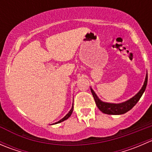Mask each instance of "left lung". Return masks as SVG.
<instances>
[{"instance_id": "left-lung-1", "label": "left lung", "mask_w": 152, "mask_h": 152, "mask_svg": "<svg viewBox=\"0 0 152 152\" xmlns=\"http://www.w3.org/2000/svg\"><path fill=\"white\" fill-rule=\"evenodd\" d=\"M147 82H148V74L146 73L143 85H142V87L140 90V91H139L135 96H134L130 99L119 104L108 103V102H102V101L98 97V96L96 94L94 90H93L91 87H90V90H91V93L92 94H93V98H94L95 102H96V105H97L98 108H99L102 113L107 115H122L127 113L128 111H129V110L137 103V102L140 100L142 95L143 94L144 91H145V88H146Z\"/></svg>"}]
</instances>
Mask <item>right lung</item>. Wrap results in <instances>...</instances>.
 Instances as JSON below:
<instances>
[{
    "label": "right lung",
    "mask_w": 152,
    "mask_h": 152,
    "mask_svg": "<svg viewBox=\"0 0 152 152\" xmlns=\"http://www.w3.org/2000/svg\"><path fill=\"white\" fill-rule=\"evenodd\" d=\"M73 106H72L71 109H70V111H69V113H67V114L66 115H65V117L63 118H62V119H61L60 121H58V122H56V123H54V124H59V123H61V122L67 120V119L68 118L70 117V115H71L72 113H73Z\"/></svg>",
    "instance_id": "1"
}]
</instances>
